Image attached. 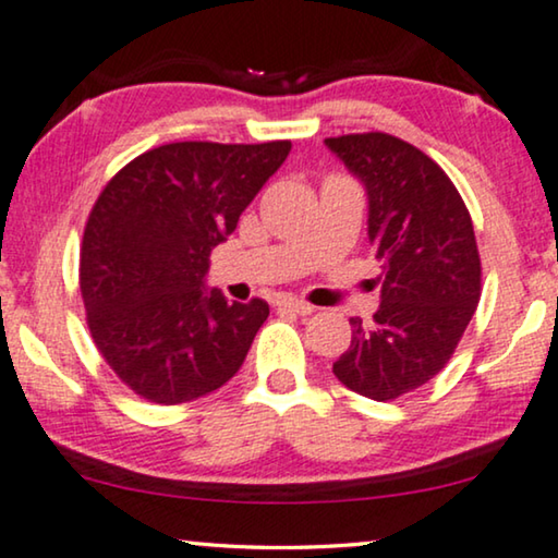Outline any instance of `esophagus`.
<instances>
[{
	"mask_svg": "<svg viewBox=\"0 0 558 558\" xmlns=\"http://www.w3.org/2000/svg\"><path fill=\"white\" fill-rule=\"evenodd\" d=\"M278 308H286V311H293L298 313V316H308V313H313V305H308L305 301H298V298H278L276 301Z\"/></svg>",
	"mask_w": 558,
	"mask_h": 558,
	"instance_id": "esophagus-1",
	"label": "esophagus"
}]
</instances>
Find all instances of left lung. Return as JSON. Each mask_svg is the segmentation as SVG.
Wrapping results in <instances>:
<instances>
[{
  "label": "left lung",
  "instance_id": "left-lung-1",
  "mask_svg": "<svg viewBox=\"0 0 558 558\" xmlns=\"http://www.w3.org/2000/svg\"><path fill=\"white\" fill-rule=\"evenodd\" d=\"M326 146L366 186L368 242L381 265L374 324L351 318L333 364L343 387L389 402L427 384L454 354L481 301L473 219L450 177L389 133H349Z\"/></svg>",
  "mask_w": 558,
  "mask_h": 558
}]
</instances>
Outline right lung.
I'll return each instance as SVG.
<instances>
[{
    "label": "right lung",
    "instance_id": "add662e5",
    "mask_svg": "<svg viewBox=\"0 0 558 558\" xmlns=\"http://www.w3.org/2000/svg\"><path fill=\"white\" fill-rule=\"evenodd\" d=\"M290 141H179L141 154L90 209L81 247V293L93 341L125 387L156 404H182L240 372L270 316L268 303H227L204 290L209 255Z\"/></svg>",
    "mask_w": 558,
    "mask_h": 558
}]
</instances>
